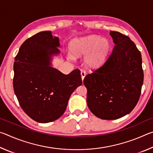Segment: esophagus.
Listing matches in <instances>:
<instances>
[{"instance_id":"34e87169","label":"esophagus","mask_w":153,"mask_h":153,"mask_svg":"<svg viewBox=\"0 0 153 153\" xmlns=\"http://www.w3.org/2000/svg\"><path fill=\"white\" fill-rule=\"evenodd\" d=\"M86 71H84V70L81 71V76H82V80L84 79V77H85V76H86Z\"/></svg>"}]
</instances>
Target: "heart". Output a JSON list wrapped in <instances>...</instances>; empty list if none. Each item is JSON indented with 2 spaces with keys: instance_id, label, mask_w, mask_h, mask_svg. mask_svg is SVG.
<instances>
[{
  "instance_id": "b5f03b06",
  "label": "heart",
  "mask_w": 153,
  "mask_h": 153,
  "mask_svg": "<svg viewBox=\"0 0 153 153\" xmlns=\"http://www.w3.org/2000/svg\"><path fill=\"white\" fill-rule=\"evenodd\" d=\"M70 49L67 57L74 60L75 57H85V65L90 69H98L107 61L111 51V44L106 38L97 35L75 38L70 42Z\"/></svg>"
}]
</instances>
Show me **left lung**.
<instances>
[{
	"label": "left lung",
	"instance_id": "1",
	"mask_svg": "<svg viewBox=\"0 0 153 153\" xmlns=\"http://www.w3.org/2000/svg\"><path fill=\"white\" fill-rule=\"evenodd\" d=\"M115 46L103 65L84 79L87 105L102 120L128 115L138 102L144 80L142 56L128 36L110 31Z\"/></svg>",
	"mask_w": 153,
	"mask_h": 153
}]
</instances>
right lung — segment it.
<instances>
[{"label": "right lung", "instance_id": "1", "mask_svg": "<svg viewBox=\"0 0 153 153\" xmlns=\"http://www.w3.org/2000/svg\"><path fill=\"white\" fill-rule=\"evenodd\" d=\"M59 47V38L43 31L25 40L15 58V94L24 112L39 123L60 117L70 96L82 84L79 69L65 75L52 66Z\"/></svg>", "mask_w": 153, "mask_h": 153}]
</instances>
